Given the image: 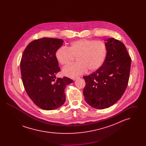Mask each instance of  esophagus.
Segmentation results:
<instances>
[{"label": "esophagus", "mask_w": 146, "mask_h": 146, "mask_svg": "<svg viewBox=\"0 0 146 146\" xmlns=\"http://www.w3.org/2000/svg\"><path fill=\"white\" fill-rule=\"evenodd\" d=\"M80 77H79V76H76V77H74L73 78V79L74 80H76V79H78V78H79Z\"/></svg>", "instance_id": "34e87169"}]
</instances>
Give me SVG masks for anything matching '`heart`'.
<instances>
[{
	"label": "heart",
	"instance_id": "1",
	"mask_svg": "<svg viewBox=\"0 0 146 146\" xmlns=\"http://www.w3.org/2000/svg\"><path fill=\"white\" fill-rule=\"evenodd\" d=\"M107 48L104 42L81 39L72 42L68 49L61 47L56 50L55 57L61 65L70 64L76 57L78 63L70 64L63 70L65 76L74 77L100 68L104 62Z\"/></svg>",
	"mask_w": 146,
	"mask_h": 146
}]
</instances>
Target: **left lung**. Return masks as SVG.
I'll list each match as a JSON object with an SVG mask.
<instances>
[{
    "mask_svg": "<svg viewBox=\"0 0 146 146\" xmlns=\"http://www.w3.org/2000/svg\"><path fill=\"white\" fill-rule=\"evenodd\" d=\"M107 55L102 66L84 76L85 101L96 109L108 108L124 94L127 86L131 59L124 44L113 38L106 40Z\"/></svg>",
    "mask_w": 146,
    "mask_h": 146,
    "instance_id": "8db88e82",
    "label": "left lung"
}]
</instances>
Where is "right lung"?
I'll return each mask as SVG.
<instances>
[{
	"instance_id": "add662e5",
	"label": "right lung",
	"mask_w": 146,
	"mask_h": 146,
	"mask_svg": "<svg viewBox=\"0 0 146 146\" xmlns=\"http://www.w3.org/2000/svg\"><path fill=\"white\" fill-rule=\"evenodd\" d=\"M61 39L42 38L31 42L25 49L20 62L21 78L28 96L44 110H55L66 101L64 89L73 80L56 78L60 71L55 57L62 45Z\"/></svg>"
}]
</instances>
